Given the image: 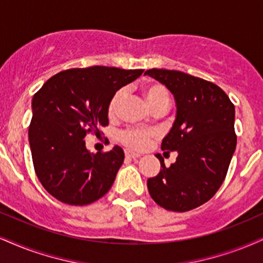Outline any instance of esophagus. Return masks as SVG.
Returning a JSON list of instances; mask_svg holds the SVG:
<instances>
[{"label":"esophagus","mask_w":263,"mask_h":263,"mask_svg":"<svg viewBox=\"0 0 263 263\" xmlns=\"http://www.w3.org/2000/svg\"><path fill=\"white\" fill-rule=\"evenodd\" d=\"M125 156L129 157V158H133V160H137V158L141 157V155H140V154H137V152H130V151H128V152H125Z\"/></svg>","instance_id":"esophagus-1"}]
</instances>
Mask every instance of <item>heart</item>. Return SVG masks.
Instances as JSON below:
<instances>
[{"instance_id": "heart-1", "label": "heart", "mask_w": 263, "mask_h": 263, "mask_svg": "<svg viewBox=\"0 0 263 263\" xmlns=\"http://www.w3.org/2000/svg\"><path fill=\"white\" fill-rule=\"evenodd\" d=\"M142 93H144L145 100L151 107L152 111H156L158 108H168L171 103V95L168 90L163 85L158 83H148L142 86ZM125 96V90L121 89L115 92V95L111 97L107 107V112L109 117H115L119 111V107L122 105L123 99ZM152 132L139 130V129H132L126 130L122 134V140L129 147L135 148V150H141L144 148L150 141V139L154 137Z\"/></svg>"}]
</instances>
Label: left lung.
Wrapping results in <instances>:
<instances>
[{
    "mask_svg": "<svg viewBox=\"0 0 263 263\" xmlns=\"http://www.w3.org/2000/svg\"><path fill=\"white\" fill-rule=\"evenodd\" d=\"M170 90L176 101V119L161 148L177 151L171 167L164 166L147 179L148 193L163 209L185 212L217 193L224 180L236 146L235 108L216 84L168 69L145 72Z\"/></svg>",
    "mask_w": 263,
    "mask_h": 263,
    "instance_id": "1",
    "label": "left lung"
}]
</instances>
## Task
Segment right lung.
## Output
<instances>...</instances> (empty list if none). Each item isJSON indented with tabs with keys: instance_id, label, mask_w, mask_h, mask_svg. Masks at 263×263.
Here are the masks:
<instances>
[{
	"instance_id": "obj_1",
	"label": "right lung",
	"mask_w": 263,
	"mask_h": 263,
	"mask_svg": "<svg viewBox=\"0 0 263 263\" xmlns=\"http://www.w3.org/2000/svg\"><path fill=\"white\" fill-rule=\"evenodd\" d=\"M142 72L102 66L63 70L32 97V162L42 186L57 200L87 205L111 189L124 152L116 145L106 154H93L84 139L108 124L111 97Z\"/></svg>"
}]
</instances>
